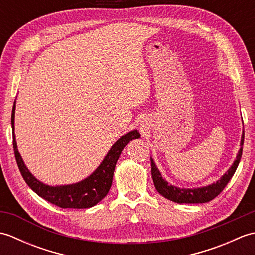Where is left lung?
<instances>
[{
  "label": "left lung",
  "mask_w": 255,
  "mask_h": 255,
  "mask_svg": "<svg viewBox=\"0 0 255 255\" xmlns=\"http://www.w3.org/2000/svg\"><path fill=\"white\" fill-rule=\"evenodd\" d=\"M243 140H245V131H242L240 150L238 151L236 160L234 161L232 165L229 167V170L227 171L218 181L202 187L185 188V187H178L175 185H172V184L167 182L165 178L162 177V174L159 171L158 166L155 165L153 159L151 158V174H152V180H153L156 191H158L162 196L165 197L166 199H170L172 202L177 203V204H202V203L210 202L211 199H214L216 196H218L220 192L223 191L227 184H228L230 178L234 176L237 167L239 165V162L241 160Z\"/></svg>",
  "instance_id": "obj_1"
}]
</instances>
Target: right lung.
<instances>
[{"label":"right lung","instance_id":"obj_1","mask_svg":"<svg viewBox=\"0 0 255 255\" xmlns=\"http://www.w3.org/2000/svg\"><path fill=\"white\" fill-rule=\"evenodd\" d=\"M15 108L16 101L14 102L13 111H12V129H13V148L16 162H17L20 174L23 176L25 182L27 183L32 191L38 196L44 198L48 202L59 206L61 208H90L93 207L97 203L104 198L107 193L110 192L112 186L114 171L117 161L121 156L124 148L133 139L140 138V133L134 129L132 131L124 134L117 141L112 145L108 150L105 158L103 159L101 164L96 167L93 173L85 177L84 180L78 183L67 184V185H48L40 182L39 180L31 174L28 167L24 163L21 155L18 152L17 143L15 138Z\"/></svg>","mask_w":255,"mask_h":255}]
</instances>
